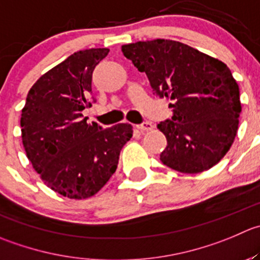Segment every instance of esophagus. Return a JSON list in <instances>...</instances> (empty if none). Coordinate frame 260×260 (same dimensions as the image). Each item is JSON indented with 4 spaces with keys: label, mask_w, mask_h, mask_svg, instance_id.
Returning <instances> with one entry per match:
<instances>
[{
    "label": "esophagus",
    "mask_w": 260,
    "mask_h": 260,
    "mask_svg": "<svg viewBox=\"0 0 260 260\" xmlns=\"http://www.w3.org/2000/svg\"><path fill=\"white\" fill-rule=\"evenodd\" d=\"M137 128L140 131H143V132H148V131H151L153 128V124L151 122H143L142 124H138Z\"/></svg>",
    "instance_id": "34e87169"
}]
</instances>
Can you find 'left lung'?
Instances as JSON below:
<instances>
[{"label":"left lung","instance_id":"obj_1","mask_svg":"<svg viewBox=\"0 0 260 260\" xmlns=\"http://www.w3.org/2000/svg\"><path fill=\"white\" fill-rule=\"evenodd\" d=\"M122 52L147 75L153 94L171 102L173 117L157 125L168 141L160 155L164 165L197 174L220 162L235 140L241 113L230 69L175 40L131 43Z\"/></svg>","mask_w":260,"mask_h":260}]
</instances>
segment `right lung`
Returning <instances> with one entry per match:
<instances>
[{
    "label": "right lung",
    "instance_id": "1",
    "mask_svg": "<svg viewBox=\"0 0 260 260\" xmlns=\"http://www.w3.org/2000/svg\"><path fill=\"white\" fill-rule=\"evenodd\" d=\"M108 48L79 50L39 77L21 113V138L27 158L52 190L71 200L92 197L115 173L132 125L103 129L82 115L91 107L92 71Z\"/></svg>",
    "mask_w": 260,
    "mask_h": 260
}]
</instances>
